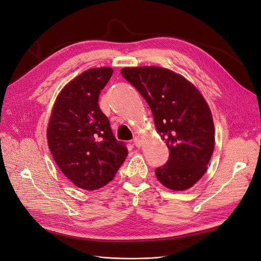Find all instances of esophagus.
Listing matches in <instances>:
<instances>
[{"label":"esophagus","instance_id":"esophagus-1","mask_svg":"<svg viewBox=\"0 0 261 261\" xmlns=\"http://www.w3.org/2000/svg\"><path fill=\"white\" fill-rule=\"evenodd\" d=\"M133 142H134V144H136V146H138V147H141L143 145V139H142L141 136L134 137Z\"/></svg>","mask_w":261,"mask_h":261}]
</instances>
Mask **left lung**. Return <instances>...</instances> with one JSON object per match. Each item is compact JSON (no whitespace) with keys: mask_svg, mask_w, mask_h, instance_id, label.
Here are the masks:
<instances>
[{"mask_svg":"<svg viewBox=\"0 0 261 261\" xmlns=\"http://www.w3.org/2000/svg\"><path fill=\"white\" fill-rule=\"evenodd\" d=\"M121 74L145 98L156 131L170 150L167 164L155 170L156 178L169 190H189L205 174L215 147L206 99L183 75L163 67H124Z\"/></svg>","mask_w":261,"mask_h":261,"instance_id":"obj_1","label":"left lung"}]
</instances>
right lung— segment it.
I'll return each instance as SVG.
<instances>
[{
    "mask_svg": "<svg viewBox=\"0 0 261 261\" xmlns=\"http://www.w3.org/2000/svg\"><path fill=\"white\" fill-rule=\"evenodd\" d=\"M113 71L99 67L73 78L58 93L48 119L47 144L56 165L75 187L87 191L112 181L128 155L97 103Z\"/></svg>",
    "mask_w": 261,
    "mask_h": 261,
    "instance_id": "right-lung-1",
    "label": "right lung"
}]
</instances>
